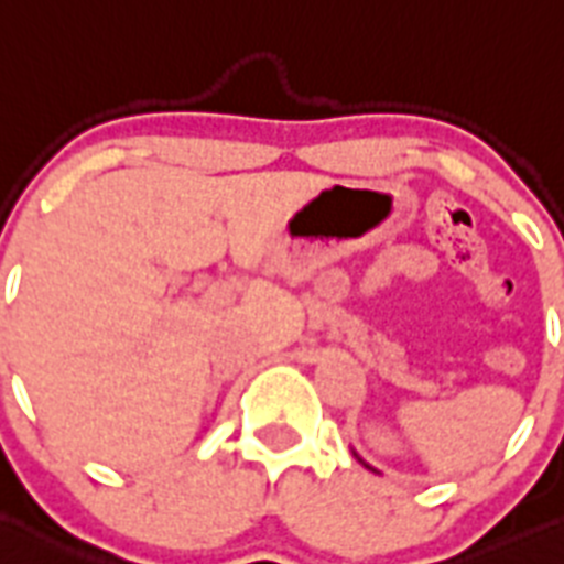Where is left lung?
<instances>
[{
  "instance_id": "8db88e82",
  "label": "left lung",
  "mask_w": 564,
  "mask_h": 564,
  "mask_svg": "<svg viewBox=\"0 0 564 564\" xmlns=\"http://www.w3.org/2000/svg\"><path fill=\"white\" fill-rule=\"evenodd\" d=\"M369 468H371V465H369Z\"/></svg>"
}]
</instances>
